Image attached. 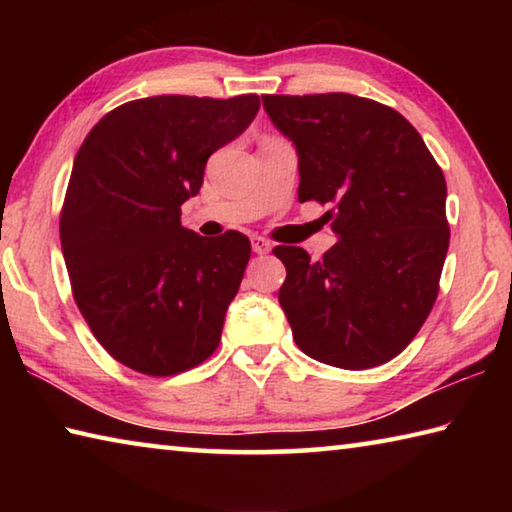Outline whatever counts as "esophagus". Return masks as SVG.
Segmentation results:
<instances>
[{
    "label": "esophagus",
    "mask_w": 512,
    "mask_h": 512,
    "mask_svg": "<svg viewBox=\"0 0 512 512\" xmlns=\"http://www.w3.org/2000/svg\"><path fill=\"white\" fill-rule=\"evenodd\" d=\"M250 246H253V253H257V255H264V253H268V250H271V244H268L264 237H257V235L250 239Z\"/></svg>",
    "instance_id": "esophagus-1"
}]
</instances>
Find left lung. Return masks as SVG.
<instances>
[{
  "label": "left lung",
  "mask_w": 512,
  "mask_h": 512,
  "mask_svg": "<svg viewBox=\"0 0 512 512\" xmlns=\"http://www.w3.org/2000/svg\"><path fill=\"white\" fill-rule=\"evenodd\" d=\"M298 153L300 203H332L339 241L311 262L277 246V300L293 341L327 366L363 370L397 357L438 296L449 248L447 185L400 112L345 92L262 97Z\"/></svg>",
  "instance_id": "8db88e82"
}]
</instances>
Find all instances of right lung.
I'll return each mask as SVG.
<instances>
[{
  "label": "right lung",
  "instance_id": "add662e5",
  "mask_svg": "<svg viewBox=\"0 0 512 512\" xmlns=\"http://www.w3.org/2000/svg\"><path fill=\"white\" fill-rule=\"evenodd\" d=\"M257 94H162L108 112L74 158L60 244L74 300L119 363L153 377L216 350L250 259L237 230L216 239L180 223L207 158L246 131Z\"/></svg>",
  "mask_w": 512,
  "mask_h": 512
}]
</instances>
